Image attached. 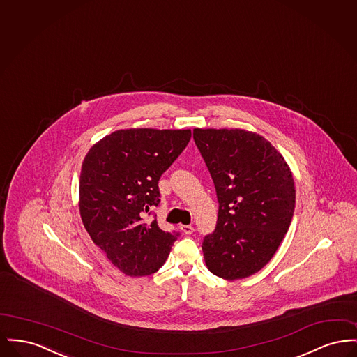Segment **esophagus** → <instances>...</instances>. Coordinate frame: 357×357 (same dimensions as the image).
Returning a JSON list of instances; mask_svg holds the SVG:
<instances>
[{"instance_id":"34e87169","label":"esophagus","mask_w":357,"mask_h":357,"mask_svg":"<svg viewBox=\"0 0 357 357\" xmlns=\"http://www.w3.org/2000/svg\"><path fill=\"white\" fill-rule=\"evenodd\" d=\"M181 230L185 233V234H191L194 231V227L191 225H182L181 226Z\"/></svg>"}]
</instances>
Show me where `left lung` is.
I'll list each match as a JSON object with an SVG mask.
<instances>
[{
	"label": "left lung",
	"instance_id": "obj_1",
	"mask_svg": "<svg viewBox=\"0 0 357 357\" xmlns=\"http://www.w3.org/2000/svg\"><path fill=\"white\" fill-rule=\"evenodd\" d=\"M220 210L202 243L210 272L234 281L259 272L293 218L296 190L284 156L264 136L241 128H194Z\"/></svg>",
	"mask_w": 357,
	"mask_h": 357
}]
</instances>
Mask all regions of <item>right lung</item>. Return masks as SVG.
I'll list each match as a JSON object with an SVG mask.
<instances>
[{"label":"right lung","instance_id":"1","mask_svg":"<svg viewBox=\"0 0 357 357\" xmlns=\"http://www.w3.org/2000/svg\"><path fill=\"white\" fill-rule=\"evenodd\" d=\"M190 137L191 130H118L85 155L79 185L82 221L92 241L127 275L158 272L179 236L144 217L160 201V175Z\"/></svg>","mask_w":357,"mask_h":357}]
</instances>
